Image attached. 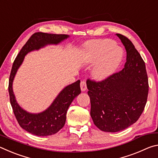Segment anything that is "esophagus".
Returning <instances> with one entry per match:
<instances>
[{"label":"esophagus","mask_w":158,"mask_h":158,"mask_svg":"<svg viewBox=\"0 0 158 158\" xmlns=\"http://www.w3.org/2000/svg\"><path fill=\"white\" fill-rule=\"evenodd\" d=\"M80 86H81V90H82V91H85V90L87 89L86 82H85V80H83V81H81V84H80Z\"/></svg>","instance_id":"obj_1"}]
</instances>
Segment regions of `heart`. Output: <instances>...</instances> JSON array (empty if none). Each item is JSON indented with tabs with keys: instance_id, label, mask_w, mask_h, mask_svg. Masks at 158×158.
I'll return each mask as SVG.
<instances>
[{
	"instance_id": "1",
	"label": "heart",
	"mask_w": 158,
	"mask_h": 158,
	"mask_svg": "<svg viewBox=\"0 0 158 158\" xmlns=\"http://www.w3.org/2000/svg\"><path fill=\"white\" fill-rule=\"evenodd\" d=\"M86 61L93 63L98 61L92 70L97 80H103L111 75L121 63L123 52L111 40H95L85 44Z\"/></svg>"
}]
</instances>
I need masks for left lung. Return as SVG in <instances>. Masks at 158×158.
<instances>
[{
  "mask_svg": "<svg viewBox=\"0 0 158 158\" xmlns=\"http://www.w3.org/2000/svg\"><path fill=\"white\" fill-rule=\"evenodd\" d=\"M116 35L127 52L124 68L101 81H86L93 123L108 132L123 130L137 122L146 106L149 87L139 53L127 37Z\"/></svg>",
  "mask_w": 158,
  "mask_h": 158,
  "instance_id": "8db88e82",
  "label": "left lung"
}]
</instances>
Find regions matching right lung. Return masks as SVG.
Segmentation results:
<instances>
[{
  "label": "right lung",
  "mask_w": 158,
  "mask_h": 158,
  "mask_svg": "<svg viewBox=\"0 0 158 158\" xmlns=\"http://www.w3.org/2000/svg\"><path fill=\"white\" fill-rule=\"evenodd\" d=\"M68 37V35L49 34L41 32L34 33L22 47L13 63L8 86L10 104L20 126L34 135L40 137L52 135L63 127L69 105L74 99L81 93L80 80L64 88L52 105L46 110L38 114L29 113L18 105L12 90L13 80L28 53L38 50L48 44H58Z\"/></svg>",
  "instance_id": "add662e5"
}]
</instances>
